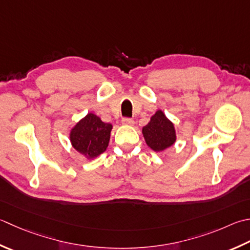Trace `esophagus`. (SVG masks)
<instances>
[{"mask_svg":"<svg viewBox=\"0 0 250 250\" xmlns=\"http://www.w3.org/2000/svg\"><path fill=\"white\" fill-rule=\"evenodd\" d=\"M122 124L125 125H133L134 121L132 118H126V117H125V118H122Z\"/></svg>","mask_w":250,"mask_h":250,"instance_id":"34e87169","label":"esophagus"}]
</instances>
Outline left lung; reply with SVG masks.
Here are the masks:
<instances>
[{
  "instance_id": "1",
  "label": "left lung",
  "mask_w": 250,
  "mask_h": 250,
  "mask_svg": "<svg viewBox=\"0 0 250 250\" xmlns=\"http://www.w3.org/2000/svg\"><path fill=\"white\" fill-rule=\"evenodd\" d=\"M142 132L146 144L155 151L168 148L175 142V131L172 122L168 120L161 110L156 111Z\"/></svg>"
}]
</instances>
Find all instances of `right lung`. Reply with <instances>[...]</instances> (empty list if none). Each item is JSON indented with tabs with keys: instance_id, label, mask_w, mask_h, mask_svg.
<instances>
[{
	"instance_id": "obj_1",
	"label": "right lung",
	"mask_w": 250,
	"mask_h": 250,
	"mask_svg": "<svg viewBox=\"0 0 250 250\" xmlns=\"http://www.w3.org/2000/svg\"><path fill=\"white\" fill-rule=\"evenodd\" d=\"M112 125L105 124L100 117L87 114L70 132V141L75 149L93 158L106 150L109 143Z\"/></svg>"
}]
</instances>
